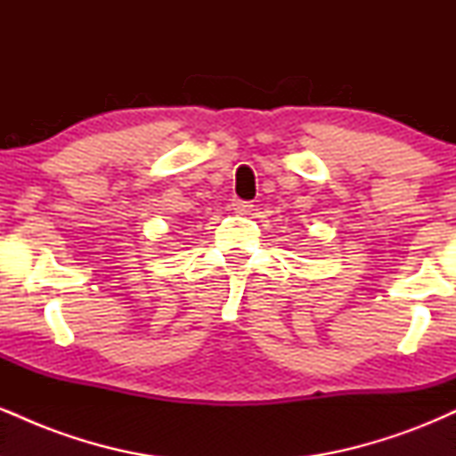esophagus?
Masks as SVG:
<instances>
[{"label":"esophagus","instance_id":"esophagus-1","mask_svg":"<svg viewBox=\"0 0 456 456\" xmlns=\"http://www.w3.org/2000/svg\"><path fill=\"white\" fill-rule=\"evenodd\" d=\"M233 210L238 214H248L250 210H253V203L250 201H242V199H233Z\"/></svg>","mask_w":456,"mask_h":456}]
</instances>
